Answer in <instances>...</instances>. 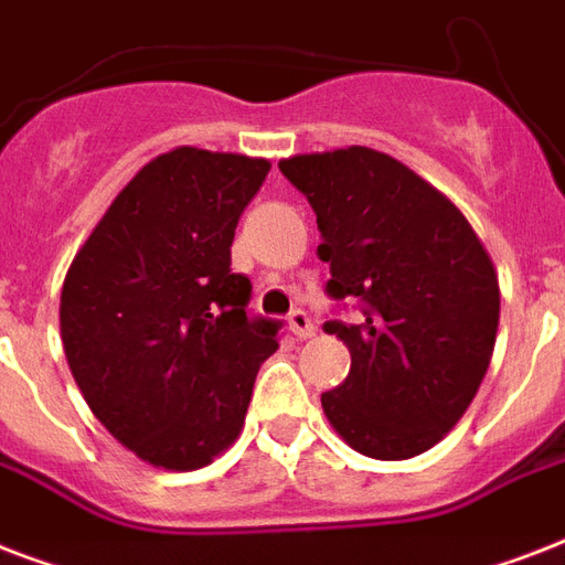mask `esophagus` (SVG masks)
<instances>
[{
    "mask_svg": "<svg viewBox=\"0 0 565 565\" xmlns=\"http://www.w3.org/2000/svg\"><path fill=\"white\" fill-rule=\"evenodd\" d=\"M290 331L296 340H308V337H313V322H310V317L305 313V310H292L290 313Z\"/></svg>",
    "mask_w": 565,
    "mask_h": 565,
    "instance_id": "obj_1",
    "label": "esophagus"
}]
</instances>
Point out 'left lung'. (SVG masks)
I'll use <instances>...</instances> for the list:
<instances>
[{
  "instance_id": "8db88e82",
  "label": "left lung",
  "mask_w": 565,
  "mask_h": 565,
  "mask_svg": "<svg viewBox=\"0 0 565 565\" xmlns=\"http://www.w3.org/2000/svg\"><path fill=\"white\" fill-rule=\"evenodd\" d=\"M331 264L328 296L363 301L358 326L326 322L352 370L322 393L331 428L366 457L407 460L455 428L490 370L501 292L460 207L390 154L349 146L284 158Z\"/></svg>"
}]
</instances>
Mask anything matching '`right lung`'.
Here are the masks:
<instances>
[{"label":"right lung","mask_w":565,"mask_h":565,"mask_svg":"<svg viewBox=\"0 0 565 565\" xmlns=\"http://www.w3.org/2000/svg\"><path fill=\"white\" fill-rule=\"evenodd\" d=\"M273 163L179 146L110 202L61 290V340L93 416L140 460L190 472L239 437L278 322L231 273L239 213Z\"/></svg>","instance_id":"1"}]
</instances>
